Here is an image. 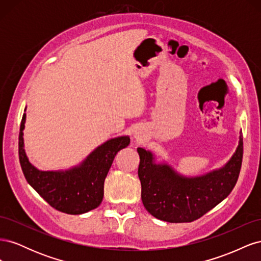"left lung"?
<instances>
[{
    "instance_id": "1",
    "label": "left lung",
    "mask_w": 261,
    "mask_h": 261,
    "mask_svg": "<svg viewBox=\"0 0 261 261\" xmlns=\"http://www.w3.org/2000/svg\"><path fill=\"white\" fill-rule=\"evenodd\" d=\"M141 200L154 218L171 223L199 219L230 195L238 181L243 160V136L234 154L222 168L187 177L168 163H155L153 153L137 148Z\"/></svg>"
}]
</instances>
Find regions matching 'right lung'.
Returning <instances> with one entry per match:
<instances>
[{"label": "right lung", "instance_id": "obj_1", "mask_svg": "<svg viewBox=\"0 0 261 261\" xmlns=\"http://www.w3.org/2000/svg\"><path fill=\"white\" fill-rule=\"evenodd\" d=\"M26 111V109H25ZM23 113L18 138L19 162L29 185L51 207L68 215H82L97 208L103 199V186L116 153L130 143L128 136L109 139L81 163L65 171H40L29 162L23 148Z\"/></svg>", "mask_w": 261, "mask_h": 261}]
</instances>
